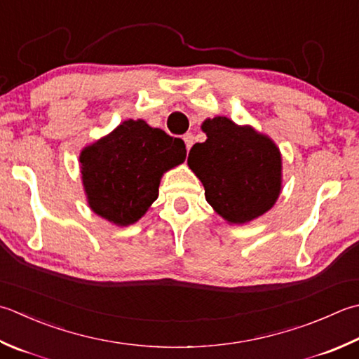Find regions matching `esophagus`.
<instances>
[{"label":"esophagus","instance_id":"1","mask_svg":"<svg viewBox=\"0 0 359 359\" xmlns=\"http://www.w3.org/2000/svg\"><path fill=\"white\" fill-rule=\"evenodd\" d=\"M184 142H185L187 151L189 152V149H191V146H193V143H194V137H193V133H185V135H184Z\"/></svg>","mask_w":359,"mask_h":359}]
</instances>
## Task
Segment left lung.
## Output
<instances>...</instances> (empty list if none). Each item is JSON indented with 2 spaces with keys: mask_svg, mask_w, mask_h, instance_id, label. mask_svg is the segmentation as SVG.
<instances>
[{
  "mask_svg": "<svg viewBox=\"0 0 359 359\" xmlns=\"http://www.w3.org/2000/svg\"><path fill=\"white\" fill-rule=\"evenodd\" d=\"M207 135L188 154L205 199L227 224L243 226L276 205L282 193V152L271 137L227 116L207 118Z\"/></svg>",
  "mask_w": 359,
  "mask_h": 359,
  "instance_id": "8db88e82",
  "label": "left lung"
}]
</instances>
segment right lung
<instances>
[{
    "instance_id": "add662e5",
    "label": "right lung",
    "mask_w": 359,
    "mask_h": 359,
    "mask_svg": "<svg viewBox=\"0 0 359 359\" xmlns=\"http://www.w3.org/2000/svg\"><path fill=\"white\" fill-rule=\"evenodd\" d=\"M185 143L143 119H128L83 147L79 166L91 212L118 227L135 224L158 198L166 171L184 163Z\"/></svg>"
}]
</instances>
